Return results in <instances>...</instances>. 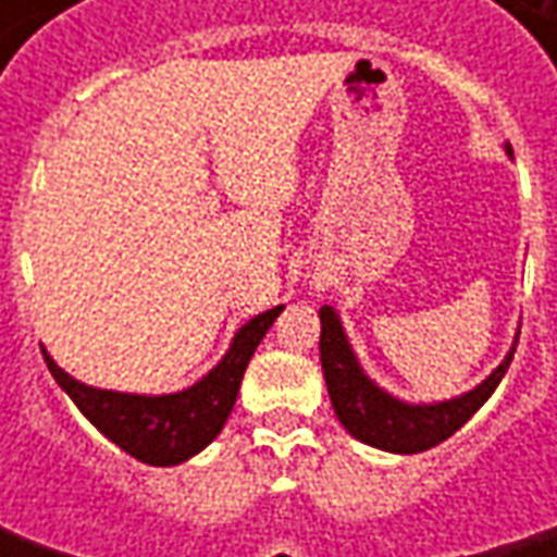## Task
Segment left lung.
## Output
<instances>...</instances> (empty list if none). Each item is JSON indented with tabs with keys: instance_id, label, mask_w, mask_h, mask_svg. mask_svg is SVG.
I'll list each match as a JSON object with an SVG mask.
<instances>
[{
	"instance_id": "8db88e82",
	"label": "left lung",
	"mask_w": 557,
	"mask_h": 557,
	"mask_svg": "<svg viewBox=\"0 0 557 557\" xmlns=\"http://www.w3.org/2000/svg\"><path fill=\"white\" fill-rule=\"evenodd\" d=\"M505 151L511 154V145H505ZM319 319H322L319 356H322V372H325L334 416L356 440L384 453H399V456L424 453L446 437H453L499 387L518 347V334H515L503 362L486 374L478 387L453 399H440V403H409L384 391L366 374L350 337L344 332L341 312L334 307H322Z\"/></svg>"
}]
</instances>
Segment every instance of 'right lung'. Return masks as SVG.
<instances>
[{"mask_svg":"<svg viewBox=\"0 0 557 557\" xmlns=\"http://www.w3.org/2000/svg\"><path fill=\"white\" fill-rule=\"evenodd\" d=\"M282 310L285 307H272L247 319L232 337L223 359L191 387H183L176 394H123L92 387L64 372L49 350H42V356L58 387L74 399L76 409L104 437L117 443L133 459L170 468L198 456L223 431L225 418L232 416V406L238 399L247 362Z\"/></svg>","mask_w":557,"mask_h":557,"instance_id":"right-lung-1","label":"right lung"}]
</instances>
